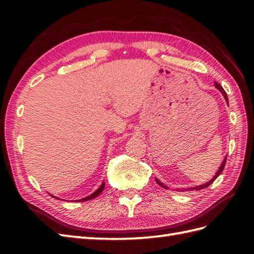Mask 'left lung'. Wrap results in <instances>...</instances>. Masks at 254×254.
Segmentation results:
<instances>
[{"mask_svg":"<svg viewBox=\"0 0 254 254\" xmlns=\"http://www.w3.org/2000/svg\"><path fill=\"white\" fill-rule=\"evenodd\" d=\"M215 87H216L219 91H220V93H222L223 94V96H224V98H225V100L226 101H227V104H228V97H227V94H226V91L224 90V88L222 87V86H220L218 83H216V82H215ZM226 158H227V156H226V157L224 158V160H223V163H222V165H220V167H219V169H218V171L216 172V175H215L214 177H213V179H210V181H208V182H206V183H204V185H201V186H197V187H193V188H189V189H186V190H202V189H204V188H207L209 185H210V183H213L214 181H215V179H216V178L220 175V174H222V171H223V169H224V167H225V164H226ZM156 182H157L158 183V185L161 187V188H164V189H169L168 187H166L165 185H164V183H161L158 179H157V178H156ZM183 191V190H182Z\"/></svg>","mask_w":254,"mask_h":254,"instance_id":"left-lung-1","label":"left lung"}]
</instances>
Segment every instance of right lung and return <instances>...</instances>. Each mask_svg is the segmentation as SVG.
Masks as SVG:
<instances>
[{"mask_svg":"<svg viewBox=\"0 0 254 254\" xmlns=\"http://www.w3.org/2000/svg\"><path fill=\"white\" fill-rule=\"evenodd\" d=\"M104 188H105V182H102L101 183V186L97 189V190L94 192V193H91L90 195H88V196H86V197H84V198H80V199H77V202H86V201H89V199H93V198H95L96 196H98L99 194L102 192V190H104ZM56 197V196H55Z\"/></svg>","mask_w":254,"mask_h":254,"instance_id":"add662e5","label":"right lung"}]
</instances>
